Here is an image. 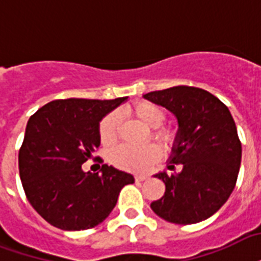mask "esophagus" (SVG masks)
Segmentation results:
<instances>
[{"instance_id":"esophagus-1","label":"esophagus","mask_w":261,"mask_h":261,"mask_svg":"<svg viewBox=\"0 0 261 261\" xmlns=\"http://www.w3.org/2000/svg\"><path fill=\"white\" fill-rule=\"evenodd\" d=\"M135 182H144V180H146L148 179V176L146 175H135Z\"/></svg>"}]
</instances>
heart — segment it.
I'll return each instance as SVG.
<instances>
[{"label":"heart","mask_w":261,"mask_h":261,"mask_svg":"<svg viewBox=\"0 0 261 261\" xmlns=\"http://www.w3.org/2000/svg\"><path fill=\"white\" fill-rule=\"evenodd\" d=\"M137 119L149 128H153L150 135L153 139L164 146L171 148L176 142V133L171 127H163L167 113L160 105L149 101H139L128 109ZM119 130V116L116 113H108L102 117L98 126L99 141L104 146H111L116 142ZM160 159V149L156 145L149 144L133 148L128 145H120L109 153V162L120 170L130 172H145L152 168L154 163Z\"/></svg>","instance_id":"b5f03b06"}]
</instances>
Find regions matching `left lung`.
<instances>
[{"instance_id":"obj_1","label":"left lung","mask_w":261,"mask_h":261,"mask_svg":"<svg viewBox=\"0 0 261 261\" xmlns=\"http://www.w3.org/2000/svg\"><path fill=\"white\" fill-rule=\"evenodd\" d=\"M144 98L178 119L168 168L182 166L178 174L156 175L166 192L150 208L171 223L202 222L220 210L236 188L242 148L231 113L218 97L198 87H170L150 91Z\"/></svg>"}]
</instances>
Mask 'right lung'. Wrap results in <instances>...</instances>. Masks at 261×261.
Returning a JSON list of instances; mask_svg holds the SVG:
<instances>
[{
  "mask_svg": "<svg viewBox=\"0 0 261 261\" xmlns=\"http://www.w3.org/2000/svg\"><path fill=\"white\" fill-rule=\"evenodd\" d=\"M115 99H56L29 119L19 150V172L25 197L47 223L67 231L104 222L134 176L104 164L101 174L82 164L99 146L101 119L124 102ZM97 159V157H95Z\"/></svg>",
  "mask_w": 261,
  "mask_h": 261,
  "instance_id": "right-lung-1",
  "label": "right lung"
}]
</instances>
